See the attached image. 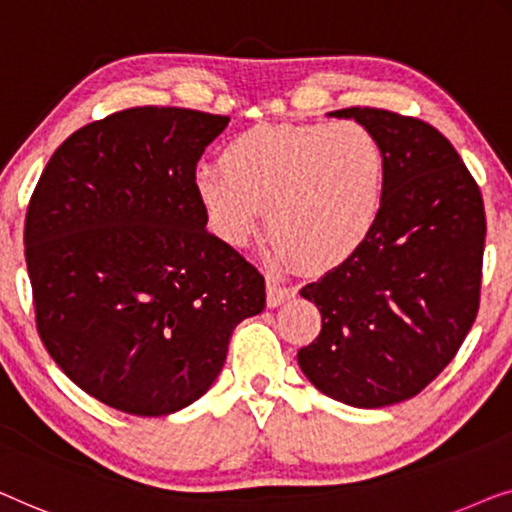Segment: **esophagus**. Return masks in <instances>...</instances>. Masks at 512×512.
Segmentation results:
<instances>
[{
	"label": "esophagus",
	"mask_w": 512,
	"mask_h": 512,
	"mask_svg": "<svg viewBox=\"0 0 512 512\" xmlns=\"http://www.w3.org/2000/svg\"><path fill=\"white\" fill-rule=\"evenodd\" d=\"M290 294H292L290 287L280 285L278 280H266V304L271 308H276L283 304L285 299H290Z\"/></svg>",
	"instance_id": "1"
}]
</instances>
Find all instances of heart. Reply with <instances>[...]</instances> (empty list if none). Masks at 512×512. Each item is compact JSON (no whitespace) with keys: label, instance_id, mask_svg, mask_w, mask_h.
Wrapping results in <instances>:
<instances>
[{"label":"heart","instance_id":"obj_1","mask_svg":"<svg viewBox=\"0 0 512 512\" xmlns=\"http://www.w3.org/2000/svg\"><path fill=\"white\" fill-rule=\"evenodd\" d=\"M199 169L194 194L220 241L243 248L266 208L271 255L331 269L352 257L380 218L387 162L359 122L255 125Z\"/></svg>","mask_w":512,"mask_h":512}]
</instances>
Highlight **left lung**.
Wrapping results in <instances>:
<instances>
[{"label": "left lung", "mask_w": 512, "mask_h": 512, "mask_svg": "<svg viewBox=\"0 0 512 512\" xmlns=\"http://www.w3.org/2000/svg\"><path fill=\"white\" fill-rule=\"evenodd\" d=\"M369 127L387 162L380 218L355 255L301 287L322 315L297 352L327 397L383 408L420 394L457 355L480 306L485 206L452 143L383 109L329 113Z\"/></svg>", "instance_id": "8db88e82"}]
</instances>
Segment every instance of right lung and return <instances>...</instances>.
<instances>
[{
	"mask_svg": "<svg viewBox=\"0 0 512 512\" xmlns=\"http://www.w3.org/2000/svg\"><path fill=\"white\" fill-rule=\"evenodd\" d=\"M227 115L136 106L50 157L27 206L25 259L43 345L90 397L176 413L215 383L232 331L264 311V276L206 229L197 162Z\"/></svg>",
	"mask_w": 512,
	"mask_h": 512,
	"instance_id": "1",
	"label": "right lung"
}]
</instances>
